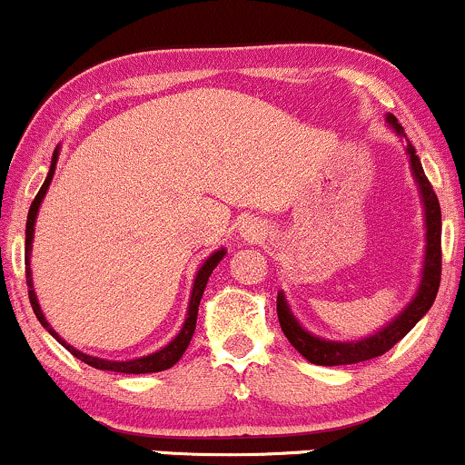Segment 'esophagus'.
Wrapping results in <instances>:
<instances>
[{
	"instance_id": "esophagus-1",
	"label": "esophagus",
	"mask_w": 465,
	"mask_h": 465,
	"mask_svg": "<svg viewBox=\"0 0 465 465\" xmlns=\"http://www.w3.org/2000/svg\"><path fill=\"white\" fill-rule=\"evenodd\" d=\"M244 238H251V240H262V232H260L258 227H247V229H244Z\"/></svg>"
}]
</instances>
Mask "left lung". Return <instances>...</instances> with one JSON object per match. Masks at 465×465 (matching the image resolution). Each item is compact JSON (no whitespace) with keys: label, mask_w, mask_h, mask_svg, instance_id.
<instances>
[{"label":"left lung","mask_w":465,"mask_h":465,"mask_svg":"<svg viewBox=\"0 0 465 465\" xmlns=\"http://www.w3.org/2000/svg\"><path fill=\"white\" fill-rule=\"evenodd\" d=\"M389 126L398 133L400 137L404 135V129L398 124V120L393 115H387ZM407 153L411 170H413L415 183H418L421 203H424V223H426V251H424V266H421V280L418 286V292L411 300V303L398 314L396 319H391L385 328H381L371 336H365L361 341H325L319 339L303 330L300 322L295 319V314L288 308L284 292H277V319H280L282 332L286 334V339L291 341V345L295 348L306 361L314 362V365H351V362H362L376 359L389 351L400 339H404L411 332L415 323L429 312V308L433 306L437 291H440L441 282V210L437 194L430 185V181L426 179L424 170H421L420 157L415 154L413 143L407 140Z\"/></svg>","instance_id":"obj_1"}]
</instances>
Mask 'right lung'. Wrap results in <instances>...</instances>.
I'll use <instances>...</instances> for the list:
<instances>
[{
    "label": "right lung",
    "mask_w": 465,
    "mask_h": 465,
    "mask_svg": "<svg viewBox=\"0 0 465 465\" xmlns=\"http://www.w3.org/2000/svg\"><path fill=\"white\" fill-rule=\"evenodd\" d=\"M56 159H58V148L52 154V165H50V173H47V177L44 181V185H41L39 194L35 196V201H32L30 205V212H28V223H25V282H28V297H30V303H32V311H35L36 319H39L41 325L50 332L58 343L63 345L67 351H72L76 359H80L83 362H87V365L95 367V370H106V371H120V373H153V371H163V370H170V367L177 362L181 356H183V351L188 350L190 341H192V334H194V328H196V314H199V303H201V297H203V291H205L207 286V280H210L212 271L216 269L218 262H221L223 258H225L227 251L225 249H218L214 253L210 255V258L203 262V266L199 269V273L194 277V284H192V295H190V303H188V317H185V323L183 328H181V332L174 336L173 341H170L168 345L162 350L153 351V354L148 356H140V359H133V361H106V359H98V356H89V354H83V351L72 348V345L65 343V341L58 336L54 330H52V325L47 323V319L44 317V312H41V306H39V300H36L35 295V286H32V271H30V253H32V238H35V221H36V214H39V205L41 201H44L47 188H50L52 183V177H54V170H56Z\"/></svg>",
    "instance_id": "1"
}]
</instances>
